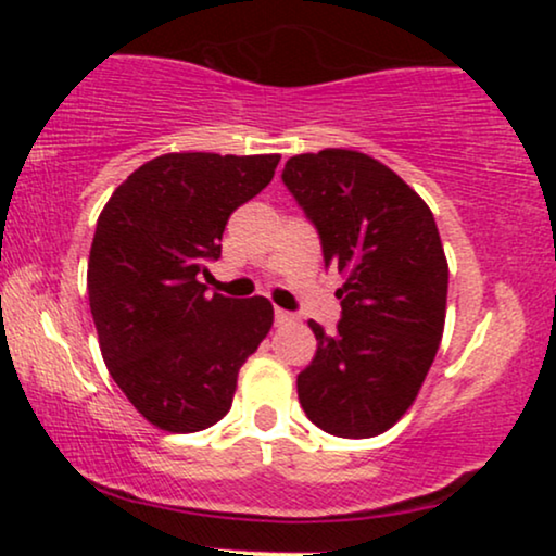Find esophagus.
<instances>
[{"label": "esophagus", "instance_id": "obj_1", "mask_svg": "<svg viewBox=\"0 0 556 556\" xmlns=\"http://www.w3.org/2000/svg\"><path fill=\"white\" fill-rule=\"evenodd\" d=\"M274 321H277V324H290L292 321V314H287V311L277 308V311H274Z\"/></svg>", "mask_w": 556, "mask_h": 556}]
</instances>
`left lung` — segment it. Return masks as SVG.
Masks as SVG:
<instances>
[{
	"mask_svg": "<svg viewBox=\"0 0 556 556\" xmlns=\"http://www.w3.org/2000/svg\"><path fill=\"white\" fill-rule=\"evenodd\" d=\"M282 180L314 222L344 285L342 318L298 374V400L321 431L368 439L418 397L446 316V266L431 208L379 159L350 149L290 156Z\"/></svg>",
	"mask_w": 556,
	"mask_h": 556,
	"instance_id": "1",
	"label": "left lung"
}]
</instances>
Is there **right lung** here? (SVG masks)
Returning a JSON list of instances; mask_svg holds the SVG:
<instances>
[{
    "instance_id": "right-lung-1",
    "label": "right lung",
    "mask_w": 556,
    "mask_h": 556,
    "mask_svg": "<svg viewBox=\"0 0 556 556\" xmlns=\"http://www.w3.org/2000/svg\"><path fill=\"white\" fill-rule=\"evenodd\" d=\"M279 154H162L96 222L88 300L112 379L156 429L193 433L232 407L242 363L269 334L266 298L206 295L229 214L271 182Z\"/></svg>"
}]
</instances>
